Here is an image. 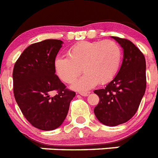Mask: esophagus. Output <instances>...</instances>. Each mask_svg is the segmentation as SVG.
I'll return each instance as SVG.
<instances>
[{
	"label": "esophagus",
	"mask_w": 158,
	"mask_h": 158,
	"mask_svg": "<svg viewBox=\"0 0 158 158\" xmlns=\"http://www.w3.org/2000/svg\"><path fill=\"white\" fill-rule=\"evenodd\" d=\"M89 92H80V93H79V94H80V95H81V96H84V97H86V96H88V95H89Z\"/></svg>",
	"instance_id": "34e87169"
}]
</instances>
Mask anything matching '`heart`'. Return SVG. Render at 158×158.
<instances>
[{"instance_id": "b5f03b06", "label": "heart", "mask_w": 158, "mask_h": 158, "mask_svg": "<svg viewBox=\"0 0 158 158\" xmlns=\"http://www.w3.org/2000/svg\"><path fill=\"white\" fill-rule=\"evenodd\" d=\"M122 58V48L112 40L81 41L68 50V57H57L55 72L65 83H73L76 90L86 91L98 83L106 84L113 79L119 70Z\"/></svg>"}]
</instances>
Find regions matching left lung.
<instances>
[{
  "label": "left lung",
  "mask_w": 158,
  "mask_h": 158,
  "mask_svg": "<svg viewBox=\"0 0 158 158\" xmlns=\"http://www.w3.org/2000/svg\"><path fill=\"white\" fill-rule=\"evenodd\" d=\"M112 37L123 49L122 64L104 89L94 90L99 97L94 115L108 127H116L129 121L138 110L146 89L144 55L129 40Z\"/></svg>",
  "instance_id": "left-lung-1"
}]
</instances>
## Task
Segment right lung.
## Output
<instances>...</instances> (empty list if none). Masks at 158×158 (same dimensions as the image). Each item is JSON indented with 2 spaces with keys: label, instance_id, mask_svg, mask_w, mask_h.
<instances>
[{
  "label": "right lung",
  "instance_id": "add662e5",
  "mask_svg": "<svg viewBox=\"0 0 158 158\" xmlns=\"http://www.w3.org/2000/svg\"><path fill=\"white\" fill-rule=\"evenodd\" d=\"M63 43L49 39L29 45L14 67L15 100L25 118L42 131H53L63 124L76 94L55 75V60ZM52 90L58 94L50 97Z\"/></svg>",
  "mask_w": 158,
  "mask_h": 158
}]
</instances>
